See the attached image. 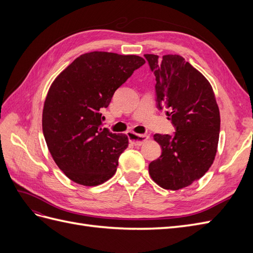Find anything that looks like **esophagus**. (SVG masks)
<instances>
[{
	"mask_svg": "<svg viewBox=\"0 0 253 253\" xmlns=\"http://www.w3.org/2000/svg\"><path fill=\"white\" fill-rule=\"evenodd\" d=\"M127 137L129 139V142L133 143L134 145H142L149 139L150 136L145 134H135L133 132H128Z\"/></svg>",
	"mask_w": 253,
	"mask_h": 253,
	"instance_id": "34e87169",
	"label": "esophagus"
}]
</instances>
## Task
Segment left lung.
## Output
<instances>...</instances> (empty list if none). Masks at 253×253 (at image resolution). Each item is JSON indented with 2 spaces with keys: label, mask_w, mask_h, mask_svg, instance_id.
I'll return each mask as SVG.
<instances>
[{
  "label": "left lung",
  "mask_w": 253,
  "mask_h": 253,
  "mask_svg": "<svg viewBox=\"0 0 253 253\" xmlns=\"http://www.w3.org/2000/svg\"><path fill=\"white\" fill-rule=\"evenodd\" d=\"M156 78L158 108L167 109L176 127L173 137L155 134L163 149L149 165L159 187L179 190L200 179L216 155L220 116L210 82L179 55H144Z\"/></svg>",
  "instance_id": "1"
}]
</instances>
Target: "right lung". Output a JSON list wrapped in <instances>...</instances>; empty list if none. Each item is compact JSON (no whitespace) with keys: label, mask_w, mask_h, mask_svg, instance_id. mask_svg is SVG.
Returning <instances> with one entry per match:
<instances>
[{"label":"right lung","mask_w":253,"mask_h":253,"mask_svg":"<svg viewBox=\"0 0 253 253\" xmlns=\"http://www.w3.org/2000/svg\"><path fill=\"white\" fill-rule=\"evenodd\" d=\"M144 63L139 56L91 51L75 59L51 83L43 106V134L52 159L74 182L95 187L116 173L128 138L102 127L101 111Z\"/></svg>","instance_id":"right-lung-1"}]
</instances>
